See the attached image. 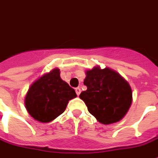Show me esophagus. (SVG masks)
I'll use <instances>...</instances> for the list:
<instances>
[{"instance_id":"34e87169","label":"esophagus","mask_w":158,"mask_h":158,"mask_svg":"<svg viewBox=\"0 0 158 158\" xmlns=\"http://www.w3.org/2000/svg\"><path fill=\"white\" fill-rule=\"evenodd\" d=\"M75 91H76V94H77V96H79V94H80V92H81V89H80L79 87H78V88H76L75 89Z\"/></svg>"}]
</instances>
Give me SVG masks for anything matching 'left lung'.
Masks as SVG:
<instances>
[{
    "mask_svg": "<svg viewBox=\"0 0 158 158\" xmlns=\"http://www.w3.org/2000/svg\"><path fill=\"white\" fill-rule=\"evenodd\" d=\"M84 85L87 89L79 95L88 111L100 123L110 124L120 121L132 102L130 86L115 71L96 67L86 72Z\"/></svg>",
    "mask_w": 158,
    "mask_h": 158,
    "instance_id": "obj_1",
    "label": "left lung"
}]
</instances>
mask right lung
<instances>
[{
  "mask_svg": "<svg viewBox=\"0 0 158 158\" xmlns=\"http://www.w3.org/2000/svg\"><path fill=\"white\" fill-rule=\"evenodd\" d=\"M76 96L75 90L61 79L59 69H55L30 86L25 97L26 109L37 121L51 122L65 111L69 101Z\"/></svg>",
  "mask_w": 158,
  "mask_h": 158,
  "instance_id": "right-lung-1",
  "label": "right lung"
}]
</instances>
